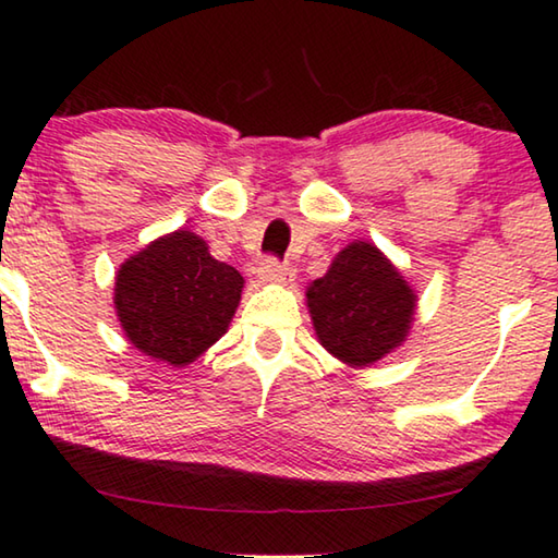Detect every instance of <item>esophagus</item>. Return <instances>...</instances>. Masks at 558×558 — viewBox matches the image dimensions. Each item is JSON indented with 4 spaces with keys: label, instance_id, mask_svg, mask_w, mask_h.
<instances>
[{
    "label": "esophagus",
    "instance_id": "esophagus-1",
    "mask_svg": "<svg viewBox=\"0 0 558 558\" xmlns=\"http://www.w3.org/2000/svg\"><path fill=\"white\" fill-rule=\"evenodd\" d=\"M259 277L264 281H271V284H289V281H294V269L284 262L279 259H264L259 264Z\"/></svg>",
    "mask_w": 558,
    "mask_h": 558
}]
</instances>
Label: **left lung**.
<instances>
[{"label":"left lung","instance_id":"1","mask_svg":"<svg viewBox=\"0 0 558 558\" xmlns=\"http://www.w3.org/2000/svg\"><path fill=\"white\" fill-rule=\"evenodd\" d=\"M415 292L390 259L367 241H352L306 289L322 347L350 367H367L405 342Z\"/></svg>","mask_w":558,"mask_h":558}]
</instances>
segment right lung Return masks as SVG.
<instances>
[{
	"label": "right lung",
	"mask_w": 558,
	"mask_h": 558,
	"mask_svg": "<svg viewBox=\"0 0 558 558\" xmlns=\"http://www.w3.org/2000/svg\"><path fill=\"white\" fill-rule=\"evenodd\" d=\"M244 277L216 262L191 231L166 233L131 256L116 277V310L125 337L153 360L191 365L226 335Z\"/></svg>",
	"instance_id": "add662e5"
}]
</instances>
